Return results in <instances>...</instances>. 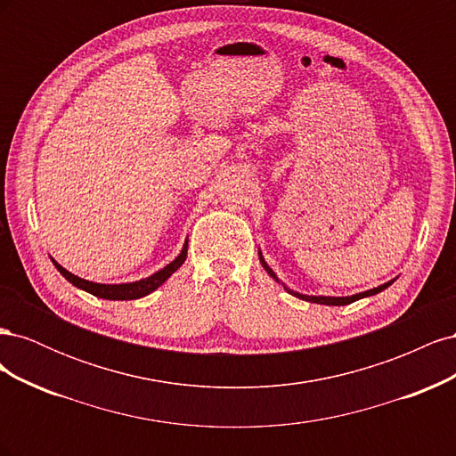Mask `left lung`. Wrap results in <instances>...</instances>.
Masks as SVG:
<instances>
[{
  "label": "left lung",
  "instance_id": "8db88e82",
  "mask_svg": "<svg viewBox=\"0 0 456 456\" xmlns=\"http://www.w3.org/2000/svg\"><path fill=\"white\" fill-rule=\"evenodd\" d=\"M258 258H260V265H262V268L266 270V273L270 275V278L273 280V281H278L280 285H283V289L285 291L289 293V295H293V297H297V298H300V300H306V302H315V305H327V306H346V305H352V302H355V300H360V298H365V297H372V295H379V293H382L384 289H388L395 280H390V281H386V283H382V285H379V287H375V289H369V291H363V293H355V295H350V297H323V295H302V293H298V291H293L291 287H287L278 275H275V272L268 266V262L265 260V256H262V251H260V247H258Z\"/></svg>",
  "mask_w": 456,
  "mask_h": 456
}]
</instances>
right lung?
I'll return each instance as SVG.
<instances>
[{
	"label": "right lung",
	"instance_id": "1",
	"mask_svg": "<svg viewBox=\"0 0 456 456\" xmlns=\"http://www.w3.org/2000/svg\"><path fill=\"white\" fill-rule=\"evenodd\" d=\"M186 255H188V240L184 241L181 253H178L175 256V260H171L167 266H163L156 273L148 275V278H142L139 281H129V283H94V281L79 278V275H74L72 272H68L53 256H51V260H53L54 268H57L64 275V280L70 281L74 287L81 289V291L91 293V295L104 298V300H136V298H142L150 293H154L159 285L167 281L171 275L184 265Z\"/></svg>",
	"mask_w": 456,
	"mask_h": 456
}]
</instances>
